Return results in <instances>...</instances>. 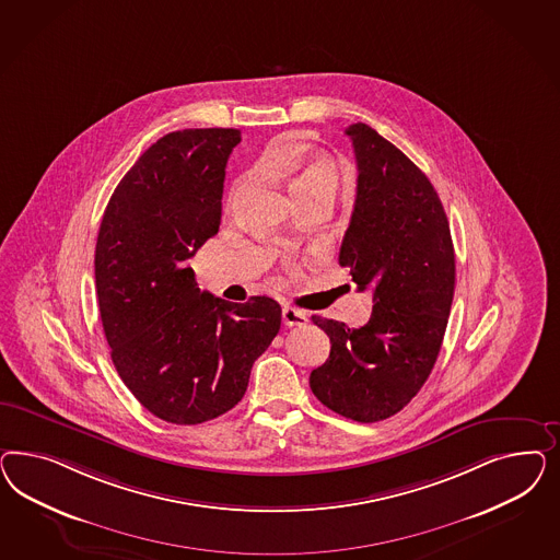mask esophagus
Listing matches in <instances>:
<instances>
[{
	"mask_svg": "<svg viewBox=\"0 0 560 560\" xmlns=\"http://www.w3.org/2000/svg\"><path fill=\"white\" fill-rule=\"evenodd\" d=\"M281 318H283V324L289 326V328H291V326H304L305 320H307V316H305L304 312H300V310H295V307H291V305L283 307Z\"/></svg>",
	"mask_w": 560,
	"mask_h": 560,
	"instance_id": "34e87169",
	"label": "esophagus"
}]
</instances>
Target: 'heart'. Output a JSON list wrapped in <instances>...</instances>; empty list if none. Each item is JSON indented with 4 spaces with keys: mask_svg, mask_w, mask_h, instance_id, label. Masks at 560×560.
Here are the masks:
<instances>
[{
    "mask_svg": "<svg viewBox=\"0 0 560 560\" xmlns=\"http://www.w3.org/2000/svg\"><path fill=\"white\" fill-rule=\"evenodd\" d=\"M272 168L291 178V188L295 197L324 192L335 199L339 192L340 172L332 162L324 158H291L285 155L271 162Z\"/></svg>",
    "mask_w": 560,
    "mask_h": 560,
    "instance_id": "1",
    "label": "heart"
}]
</instances>
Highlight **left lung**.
I'll return each mask as SVG.
<instances>
[{
  "label": "left lung",
  "instance_id": "8db88e82",
  "mask_svg": "<svg viewBox=\"0 0 560 560\" xmlns=\"http://www.w3.org/2000/svg\"><path fill=\"white\" fill-rule=\"evenodd\" d=\"M353 141L357 197L340 244L359 291L372 289L365 326L312 316L330 355L310 373L324 407L359 423L384 421L423 388L440 355L456 288V255L440 195L405 153L365 122Z\"/></svg>",
  "mask_w": 560,
  "mask_h": 560
}]
</instances>
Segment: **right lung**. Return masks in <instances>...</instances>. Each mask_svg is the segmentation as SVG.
<instances>
[{
	"label": "right lung",
	"instance_id": "obj_1",
	"mask_svg": "<svg viewBox=\"0 0 560 560\" xmlns=\"http://www.w3.org/2000/svg\"><path fill=\"white\" fill-rule=\"evenodd\" d=\"M237 129L158 139L115 188L94 255L102 328L137 400L162 421L199 424L242 400L281 328L267 295L232 304L201 291L188 258L218 234Z\"/></svg>",
	"mask_w": 560,
	"mask_h": 560
}]
</instances>
